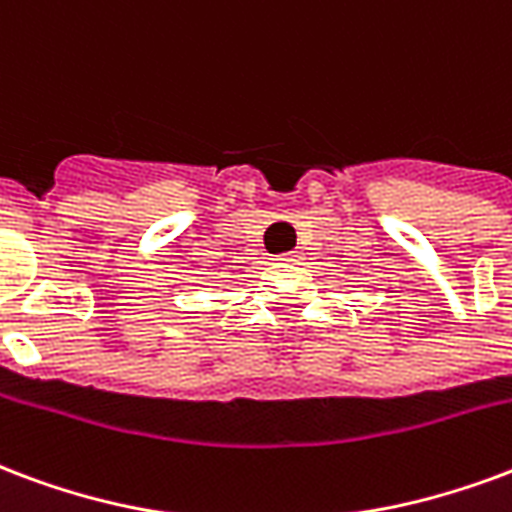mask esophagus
Here are the masks:
<instances>
[{
  "mask_svg": "<svg viewBox=\"0 0 512 512\" xmlns=\"http://www.w3.org/2000/svg\"><path fill=\"white\" fill-rule=\"evenodd\" d=\"M276 260H282V263H295V260H298V255H295V252H287V255H279Z\"/></svg>",
  "mask_w": 512,
  "mask_h": 512,
  "instance_id": "esophagus-1",
  "label": "esophagus"
}]
</instances>
